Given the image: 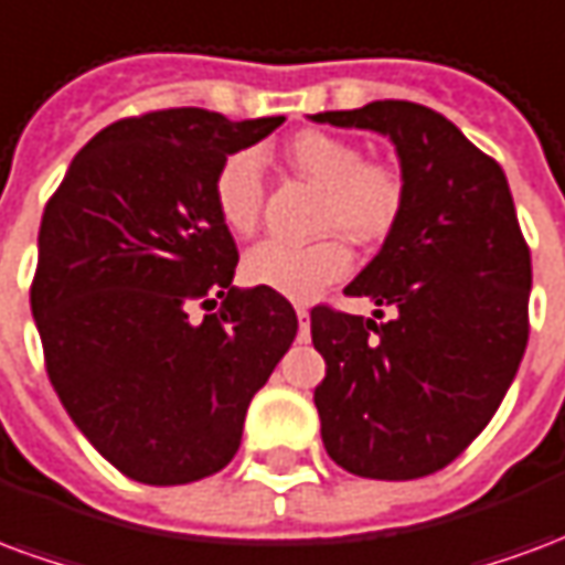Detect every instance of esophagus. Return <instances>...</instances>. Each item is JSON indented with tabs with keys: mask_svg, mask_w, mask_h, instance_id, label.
I'll return each mask as SVG.
<instances>
[{
	"mask_svg": "<svg viewBox=\"0 0 565 565\" xmlns=\"http://www.w3.org/2000/svg\"><path fill=\"white\" fill-rule=\"evenodd\" d=\"M296 318H299V339H308V308H296Z\"/></svg>",
	"mask_w": 565,
	"mask_h": 565,
	"instance_id": "34e87169",
	"label": "esophagus"
}]
</instances>
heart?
Returning a JSON list of instances; mask_svg holds the SVG:
<instances>
[{"mask_svg":"<svg viewBox=\"0 0 565 565\" xmlns=\"http://www.w3.org/2000/svg\"><path fill=\"white\" fill-rule=\"evenodd\" d=\"M290 162L299 172L323 186L318 242H281L266 238L250 247L242 271L250 284L269 287L287 299H311L327 284L342 281L354 266L351 245L381 242L403 214V174L391 162L363 160V150L351 139L308 129L290 141ZM211 202L221 223L233 235H250L263 209V160L254 148L235 150L214 172Z\"/></svg>","mask_w":565,"mask_h":565,"instance_id":"1","label":"heart"}]
</instances>
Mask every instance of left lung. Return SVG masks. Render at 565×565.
<instances>
[{"instance_id":"left-lung-1","label":"left lung","mask_w":565,"mask_h":565,"mask_svg":"<svg viewBox=\"0 0 565 565\" xmlns=\"http://www.w3.org/2000/svg\"><path fill=\"white\" fill-rule=\"evenodd\" d=\"M311 120L387 136L405 184L399 221L344 287L391 306L393 320L311 308V342L327 360L315 387L323 448L360 478H424L472 445L518 375L530 247L505 172L448 117L384 99Z\"/></svg>"}]
</instances>
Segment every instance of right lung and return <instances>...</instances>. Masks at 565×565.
Listing matches in <instances>:
<instances>
[{
    "instance_id": "obj_1",
    "label": "right lung",
    "mask_w": 565,
    "mask_h": 565,
    "mask_svg": "<svg viewBox=\"0 0 565 565\" xmlns=\"http://www.w3.org/2000/svg\"><path fill=\"white\" fill-rule=\"evenodd\" d=\"M281 124L205 108L117 120L78 150L44 209L30 302L47 375L132 481L221 472L294 344L299 320L281 294L233 287L238 250L211 202L223 157ZM193 301L215 311L193 319Z\"/></svg>"
}]
</instances>
